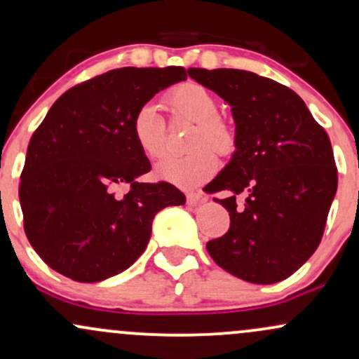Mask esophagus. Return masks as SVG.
<instances>
[{"label": "esophagus", "instance_id": "1", "mask_svg": "<svg viewBox=\"0 0 359 359\" xmlns=\"http://www.w3.org/2000/svg\"><path fill=\"white\" fill-rule=\"evenodd\" d=\"M204 199H205V197H204L201 192H189V194H187V203L191 204V205L201 204Z\"/></svg>", "mask_w": 359, "mask_h": 359}]
</instances>
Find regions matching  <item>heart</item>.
<instances>
[{
	"label": "heart",
	"mask_w": 359,
	"mask_h": 359,
	"mask_svg": "<svg viewBox=\"0 0 359 359\" xmlns=\"http://www.w3.org/2000/svg\"><path fill=\"white\" fill-rule=\"evenodd\" d=\"M165 104L172 118L196 123L189 151L182 156H168L158 165V175L180 187L196 185L211 179L217 168V156L233 154L236 130L228 119L219 116V101L204 86L184 82L165 94ZM131 133L140 150L150 158H162L167 151V121L156 106L142 104L131 119Z\"/></svg>",
	"instance_id": "obj_1"
}]
</instances>
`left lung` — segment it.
<instances>
[{
    "label": "left lung",
    "instance_id": "1",
    "mask_svg": "<svg viewBox=\"0 0 359 359\" xmlns=\"http://www.w3.org/2000/svg\"><path fill=\"white\" fill-rule=\"evenodd\" d=\"M231 106L236 151L205 192L229 212V229L205 248L222 270L251 283L297 271L323 240L337 168L327 133L287 86L238 69H189ZM247 197L241 206L236 197Z\"/></svg>",
    "mask_w": 359,
    "mask_h": 359
}]
</instances>
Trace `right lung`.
<instances>
[{
	"label": "right lung",
	"instance_id": "add662e5",
	"mask_svg": "<svg viewBox=\"0 0 359 359\" xmlns=\"http://www.w3.org/2000/svg\"><path fill=\"white\" fill-rule=\"evenodd\" d=\"M187 79L184 67H123L81 82L53 102L28 143L18 196L40 258L76 282L121 273L143 253L151 221L185 196L151 170L131 133L135 111Z\"/></svg>",
	"mask_w": 359,
	"mask_h": 359
}]
</instances>
